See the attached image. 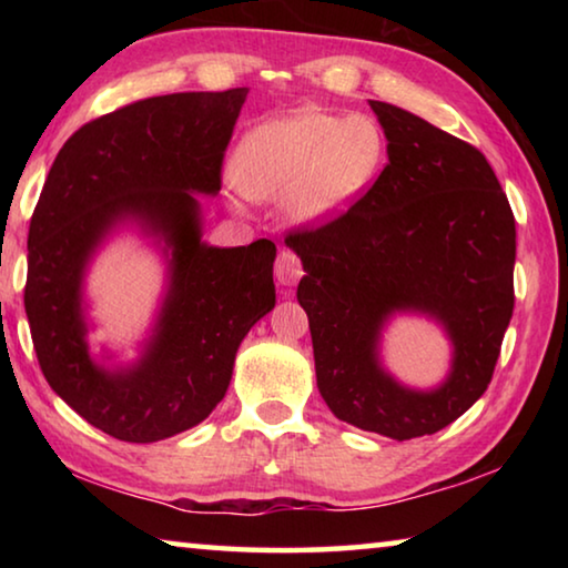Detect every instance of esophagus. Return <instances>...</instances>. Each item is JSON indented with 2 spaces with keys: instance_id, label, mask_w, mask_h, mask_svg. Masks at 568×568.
<instances>
[{
  "instance_id": "esophagus-1",
  "label": "esophagus",
  "mask_w": 568,
  "mask_h": 568,
  "mask_svg": "<svg viewBox=\"0 0 568 568\" xmlns=\"http://www.w3.org/2000/svg\"><path fill=\"white\" fill-rule=\"evenodd\" d=\"M301 275H303L301 257H297L293 250L283 247L281 255H277V261H275L277 283H281V285H295L297 281H301Z\"/></svg>"
}]
</instances>
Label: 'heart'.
Here are the masks:
<instances>
[{"label":"heart","mask_w":568,"mask_h":568,"mask_svg":"<svg viewBox=\"0 0 568 568\" xmlns=\"http://www.w3.org/2000/svg\"><path fill=\"white\" fill-rule=\"evenodd\" d=\"M386 132L371 114L295 110L250 130L233 152V180L250 197L283 195L297 225H318L358 203L386 165Z\"/></svg>","instance_id":"b5f03b06"}]
</instances>
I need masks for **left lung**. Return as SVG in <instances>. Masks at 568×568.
<instances>
[{
    "label": "left lung",
    "instance_id": "1",
    "mask_svg": "<svg viewBox=\"0 0 568 568\" xmlns=\"http://www.w3.org/2000/svg\"><path fill=\"white\" fill-rule=\"evenodd\" d=\"M388 165L348 213L285 235L303 261L297 303L315 376L341 420L408 440L446 428L484 396L514 313L516 220L488 160L468 142L371 100ZM396 310L434 314L455 343L449 378L410 392L377 363Z\"/></svg>",
    "mask_w": 568,
    "mask_h": 568
}]
</instances>
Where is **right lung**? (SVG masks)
<instances>
[{
    "label": "right lung",
    "instance_id": "obj_1",
    "mask_svg": "<svg viewBox=\"0 0 568 568\" xmlns=\"http://www.w3.org/2000/svg\"><path fill=\"white\" fill-rule=\"evenodd\" d=\"M245 88L140 100L82 124L44 180L27 237L24 311L37 361L67 406L128 444L205 420L233 378L237 345L273 311L275 243L213 247L200 240L195 192L215 195ZM138 219L171 250V287L138 366L89 358L81 275L93 247Z\"/></svg>",
    "mask_w": 568,
    "mask_h": 568
}]
</instances>
